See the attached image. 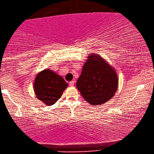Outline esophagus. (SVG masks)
<instances>
[{
  "instance_id": "1",
  "label": "esophagus",
  "mask_w": 154,
  "mask_h": 154,
  "mask_svg": "<svg viewBox=\"0 0 154 154\" xmlns=\"http://www.w3.org/2000/svg\"><path fill=\"white\" fill-rule=\"evenodd\" d=\"M74 84H75V81H74V80L71 81L69 82V84H70V86H73L74 85Z\"/></svg>"
}]
</instances>
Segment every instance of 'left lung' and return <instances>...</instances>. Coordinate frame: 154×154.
Returning <instances> with one entry per match:
<instances>
[{
    "label": "left lung",
    "instance_id": "obj_1",
    "mask_svg": "<svg viewBox=\"0 0 154 154\" xmlns=\"http://www.w3.org/2000/svg\"><path fill=\"white\" fill-rule=\"evenodd\" d=\"M118 86L115 69L99 55L90 54L76 82L83 98L91 105H101L114 96Z\"/></svg>",
    "mask_w": 154,
    "mask_h": 154
}]
</instances>
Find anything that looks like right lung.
I'll use <instances>...</instances> for the list:
<instances>
[{"label":"right lung","mask_w":154,"mask_h":154,"mask_svg":"<svg viewBox=\"0 0 154 154\" xmlns=\"http://www.w3.org/2000/svg\"><path fill=\"white\" fill-rule=\"evenodd\" d=\"M68 86L63 78L49 69L40 72L34 80V90L36 98L47 106H51L60 98Z\"/></svg>","instance_id":"right-lung-1"}]
</instances>
